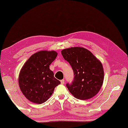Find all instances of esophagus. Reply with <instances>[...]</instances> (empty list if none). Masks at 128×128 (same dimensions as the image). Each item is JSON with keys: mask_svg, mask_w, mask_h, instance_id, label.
<instances>
[{"mask_svg": "<svg viewBox=\"0 0 128 128\" xmlns=\"http://www.w3.org/2000/svg\"><path fill=\"white\" fill-rule=\"evenodd\" d=\"M60 82L62 84H64L65 83V81H64V80L62 79V80H60Z\"/></svg>", "mask_w": 128, "mask_h": 128, "instance_id": "1", "label": "esophagus"}]
</instances>
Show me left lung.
I'll return each mask as SVG.
<instances>
[{
  "instance_id": "8db88e82",
  "label": "left lung",
  "mask_w": 128,
  "mask_h": 128,
  "mask_svg": "<svg viewBox=\"0 0 128 128\" xmlns=\"http://www.w3.org/2000/svg\"><path fill=\"white\" fill-rule=\"evenodd\" d=\"M61 53L74 74L72 82L66 85L69 92L81 100L94 97L100 90L104 80L101 62L90 51L82 47L64 49Z\"/></svg>"
}]
</instances>
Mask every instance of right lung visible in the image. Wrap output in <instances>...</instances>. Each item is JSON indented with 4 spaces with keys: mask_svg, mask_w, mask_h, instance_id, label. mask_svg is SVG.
Wrapping results in <instances>:
<instances>
[{
    "mask_svg": "<svg viewBox=\"0 0 128 128\" xmlns=\"http://www.w3.org/2000/svg\"><path fill=\"white\" fill-rule=\"evenodd\" d=\"M57 55L54 50L40 51L31 56L21 69L19 87L30 101L37 104L47 101L56 87L60 84L50 69Z\"/></svg>",
    "mask_w": 128,
    "mask_h": 128,
    "instance_id": "right-lung-1",
    "label": "right lung"
}]
</instances>
